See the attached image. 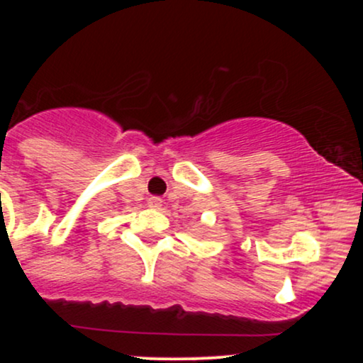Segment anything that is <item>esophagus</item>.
Here are the masks:
<instances>
[{
	"mask_svg": "<svg viewBox=\"0 0 363 363\" xmlns=\"http://www.w3.org/2000/svg\"><path fill=\"white\" fill-rule=\"evenodd\" d=\"M148 206L150 208H160L162 206V198H158V196H150Z\"/></svg>",
	"mask_w": 363,
	"mask_h": 363,
	"instance_id": "1",
	"label": "esophagus"
}]
</instances>
